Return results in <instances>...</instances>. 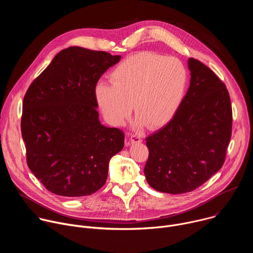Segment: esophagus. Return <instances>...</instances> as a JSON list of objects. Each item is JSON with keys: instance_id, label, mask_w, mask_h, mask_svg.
<instances>
[{"instance_id": "34e87169", "label": "esophagus", "mask_w": 253, "mask_h": 253, "mask_svg": "<svg viewBox=\"0 0 253 253\" xmlns=\"http://www.w3.org/2000/svg\"><path fill=\"white\" fill-rule=\"evenodd\" d=\"M142 141H143V138H142V136L140 134H133V135H131L130 140H129V142L131 144H139Z\"/></svg>"}]
</instances>
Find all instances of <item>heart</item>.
Masks as SVG:
<instances>
[{
    "instance_id": "1",
    "label": "heart",
    "mask_w": 253,
    "mask_h": 253,
    "mask_svg": "<svg viewBox=\"0 0 253 253\" xmlns=\"http://www.w3.org/2000/svg\"><path fill=\"white\" fill-rule=\"evenodd\" d=\"M111 83L98 82L95 98L106 120L121 125L131 112L135 124L158 127L169 121L181 104L187 83V71L175 57L152 52L131 55L110 74Z\"/></svg>"
}]
</instances>
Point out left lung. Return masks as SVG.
I'll list each match as a JSON object with an SVG mask.
<instances>
[{"instance_id":"left-lung-1","label":"left lung","mask_w":253,"mask_h":253,"mask_svg":"<svg viewBox=\"0 0 253 253\" xmlns=\"http://www.w3.org/2000/svg\"><path fill=\"white\" fill-rule=\"evenodd\" d=\"M190 84L178 110L161 129L146 138L144 168L157 191L190 192L223 165L231 138L232 110L225 85L198 60H188Z\"/></svg>"}]
</instances>
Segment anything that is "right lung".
I'll use <instances>...</instances> for the list:
<instances>
[{
    "label": "right lung",
    "instance_id": "add662e5",
    "mask_svg": "<svg viewBox=\"0 0 253 253\" xmlns=\"http://www.w3.org/2000/svg\"><path fill=\"white\" fill-rule=\"evenodd\" d=\"M121 56L69 47L29 87L23 101L22 137L31 172L52 193L80 197L106 182L110 159L124 133L99 120L95 86Z\"/></svg>",
    "mask_w": 253,
    "mask_h": 253
}]
</instances>
